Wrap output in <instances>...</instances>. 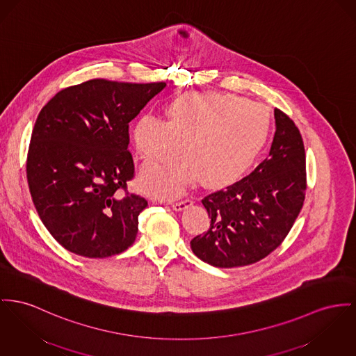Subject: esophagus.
<instances>
[{
  "label": "esophagus",
  "instance_id": "1",
  "mask_svg": "<svg viewBox=\"0 0 356 356\" xmlns=\"http://www.w3.org/2000/svg\"><path fill=\"white\" fill-rule=\"evenodd\" d=\"M193 205V200H184V201H179V202H175L171 205V208L175 211V212H181V211H185L186 208H189Z\"/></svg>",
  "mask_w": 356,
  "mask_h": 356
}]
</instances>
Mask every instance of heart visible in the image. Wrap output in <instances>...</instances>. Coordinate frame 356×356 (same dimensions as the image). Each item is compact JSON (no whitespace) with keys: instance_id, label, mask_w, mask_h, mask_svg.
Here are the masks:
<instances>
[{"instance_id":"obj_1","label":"heart","mask_w":356,"mask_h":356,"mask_svg":"<svg viewBox=\"0 0 356 356\" xmlns=\"http://www.w3.org/2000/svg\"><path fill=\"white\" fill-rule=\"evenodd\" d=\"M168 121L144 115L134 128L138 155L166 159L184 148L186 154L165 163H147L139 184L152 197L171 200L204 177L208 185L236 182L264 148L271 119L258 102L222 93H188L167 109Z\"/></svg>"}]
</instances>
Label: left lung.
I'll return each instance as SVG.
<instances>
[{
    "label": "left lung",
    "instance_id": "8db88e82",
    "mask_svg": "<svg viewBox=\"0 0 356 356\" xmlns=\"http://www.w3.org/2000/svg\"><path fill=\"white\" fill-rule=\"evenodd\" d=\"M275 135L268 158L248 177L208 194V232L190 241L191 251L214 267L252 264L273 252L287 236L304 205L305 148L293 120L274 109Z\"/></svg>",
    "mask_w": 356,
    "mask_h": 356
}]
</instances>
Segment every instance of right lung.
Here are the masks:
<instances>
[{
  "label": "right lung",
  "mask_w": 356,
  "mask_h": 356,
  "mask_svg": "<svg viewBox=\"0 0 356 356\" xmlns=\"http://www.w3.org/2000/svg\"><path fill=\"white\" fill-rule=\"evenodd\" d=\"M165 88L92 79L59 92L40 111L26 179L40 220L67 251L108 258L135 241L147 201L120 194L135 171L128 129Z\"/></svg>",
  "instance_id": "add662e5"
}]
</instances>
